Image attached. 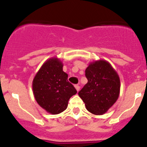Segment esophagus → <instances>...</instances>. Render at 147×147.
Returning a JSON list of instances; mask_svg holds the SVG:
<instances>
[{
  "label": "esophagus",
  "instance_id": "34e87169",
  "mask_svg": "<svg viewBox=\"0 0 147 147\" xmlns=\"http://www.w3.org/2000/svg\"><path fill=\"white\" fill-rule=\"evenodd\" d=\"M75 88H76V90H77V91H79V90H80V85H75Z\"/></svg>",
  "mask_w": 147,
  "mask_h": 147
}]
</instances>
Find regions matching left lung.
Returning <instances> with one entry per match:
<instances>
[{"label":"left lung","mask_w":147,"mask_h":147,"mask_svg":"<svg viewBox=\"0 0 147 147\" xmlns=\"http://www.w3.org/2000/svg\"><path fill=\"white\" fill-rule=\"evenodd\" d=\"M88 83L79 92L87 110L103 115L112 107L120 94V78L110 62L105 59L90 62L85 70Z\"/></svg>","instance_id":"8db88e82"}]
</instances>
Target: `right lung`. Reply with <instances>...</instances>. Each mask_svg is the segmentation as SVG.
Masks as SVG:
<instances>
[{"mask_svg": "<svg viewBox=\"0 0 147 147\" xmlns=\"http://www.w3.org/2000/svg\"><path fill=\"white\" fill-rule=\"evenodd\" d=\"M62 61L51 57L44 62L35 75L32 89L35 100L49 113L56 115L66 110L68 100L77 93L62 71Z\"/></svg>", "mask_w": 147, "mask_h": 147, "instance_id": "right-lung-1", "label": "right lung"}]
</instances>
